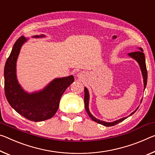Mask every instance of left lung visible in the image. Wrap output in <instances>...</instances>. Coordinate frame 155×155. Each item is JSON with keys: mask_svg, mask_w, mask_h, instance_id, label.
Wrapping results in <instances>:
<instances>
[{"mask_svg": "<svg viewBox=\"0 0 155 155\" xmlns=\"http://www.w3.org/2000/svg\"><path fill=\"white\" fill-rule=\"evenodd\" d=\"M139 50H140V51H133V52L129 53L128 55L130 56V57L134 58V59L136 60L137 62H138V63L140 65V68H141V72H142V75H143V78L144 90H145V88H146V85H147L148 72H147V69H146V58H145V55H144V54L143 53V49L139 48ZM84 92H85V94H84L85 108V110H86L88 115H89L90 117L94 121L98 123V124L104 125V126H105L109 127V126H115V125H117V124H119V123L123 121L124 120L126 119V118H127V117L122 118V119H119V120H117V121H115L112 122V123H107V122L102 121H100V120H99V119H96L94 117H93L92 115L91 114V113L89 111V108H88V103H89V93H88V91H87V89L86 87H85ZM141 101H142V99H141ZM138 108H139V107H137V108L135 110V111L132 112L130 115L133 114L134 113L137 111V109H138Z\"/></svg>", "mask_w": 155, "mask_h": 155, "instance_id": "1", "label": "left lung"}]
</instances>
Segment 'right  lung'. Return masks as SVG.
<instances>
[{"mask_svg": "<svg viewBox=\"0 0 155 155\" xmlns=\"http://www.w3.org/2000/svg\"><path fill=\"white\" fill-rule=\"evenodd\" d=\"M43 36H41L42 37ZM38 38L40 36H35ZM27 41L21 36L14 43L4 69L5 93L9 105L16 111L31 121H42L56 114L60 99L65 90L74 82L73 76L56 78L40 92L28 94L18 84L16 76V63L21 48Z\"/></svg>", "mask_w": 155, "mask_h": 155, "instance_id": "right-lung-1", "label": "right lung"}]
</instances>
